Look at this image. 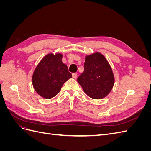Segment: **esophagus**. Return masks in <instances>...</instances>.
<instances>
[{
	"label": "esophagus",
	"instance_id": "esophagus-1",
	"mask_svg": "<svg viewBox=\"0 0 151 151\" xmlns=\"http://www.w3.org/2000/svg\"><path fill=\"white\" fill-rule=\"evenodd\" d=\"M72 77H73V78H76V77H77V73H73L72 74Z\"/></svg>",
	"mask_w": 151,
	"mask_h": 151
}]
</instances>
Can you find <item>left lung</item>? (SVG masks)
I'll return each mask as SVG.
<instances>
[{"label":"left lung","mask_w":151,"mask_h":151,"mask_svg":"<svg viewBox=\"0 0 151 151\" xmlns=\"http://www.w3.org/2000/svg\"><path fill=\"white\" fill-rule=\"evenodd\" d=\"M77 81L89 97L99 99L111 92L115 77L106 58L101 53L96 52L86 57L84 70Z\"/></svg>","instance_id":"obj_1"}]
</instances>
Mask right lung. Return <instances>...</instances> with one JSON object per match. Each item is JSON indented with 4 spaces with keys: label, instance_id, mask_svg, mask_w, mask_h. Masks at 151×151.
Segmentation results:
<instances>
[{
    "label": "right lung",
    "instance_id": "1",
    "mask_svg": "<svg viewBox=\"0 0 151 151\" xmlns=\"http://www.w3.org/2000/svg\"><path fill=\"white\" fill-rule=\"evenodd\" d=\"M62 58L61 53H49L36 66L32 77V83L40 96L46 99L55 96L63 84L72 77Z\"/></svg>",
    "mask_w": 151,
    "mask_h": 151
}]
</instances>
